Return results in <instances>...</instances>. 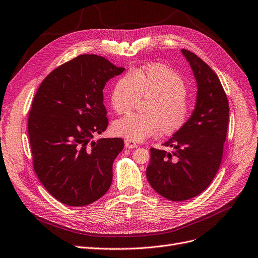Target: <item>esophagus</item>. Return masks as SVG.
<instances>
[{"label": "esophagus", "instance_id": "esophagus-1", "mask_svg": "<svg viewBox=\"0 0 258 258\" xmlns=\"http://www.w3.org/2000/svg\"><path fill=\"white\" fill-rule=\"evenodd\" d=\"M124 144H125V148L126 149H135V148H138L139 145L137 143H135L134 141L130 140V139H125L124 140Z\"/></svg>", "mask_w": 258, "mask_h": 258}]
</instances>
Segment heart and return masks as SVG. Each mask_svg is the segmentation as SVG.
<instances>
[{"label": "heart", "mask_w": 258, "mask_h": 258, "mask_svg": "<svg viewBox=\"0 0 258 258\" xmlns=\"http://www.w3.org/2000/svg\"><path fill=\"white\" fill-rule=\"evenodd\" d=\"M187 87L182 78L162 64H153L134 74L119 78L110 95V104L117 114H124L142 98L151 99L145 114H128L113 124L115 135L141 141L158 134L180 131L191 115L186 98Z\"/></svg>", "instance_id": "heart-1"}]
</instances>
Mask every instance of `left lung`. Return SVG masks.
I'll list each match as a JSON object with an SVG mask.
<instances>
[{
    "label": "left lung",
    "mask_w": 258,
    "mask_h": 258,
    "mask_svg": "<svg viewBox=\"0 0 258 258\" xmlns=\"http://www.w3.org/2000/svg\"><path fill=\"white\" fill-rule=\"evenodd\" d=\"M197 82L196 106L186 124L163 143L173 153L151 149L147 177L155 191L172 201L191 199L211 184L222 158L229 102L217 75L192 51L181 50Z\"/></svg>",
    "instance_id": "1"
}]
</instances>
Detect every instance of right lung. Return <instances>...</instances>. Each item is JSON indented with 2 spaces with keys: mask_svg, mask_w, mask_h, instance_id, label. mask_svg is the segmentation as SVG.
Instances as JSON below:
<instances>
[{
  "mask_svg": "<svg viewBox=\"0 0 258 258\" xmlns=\"http://www.w3.org/2000/svg\"><path fill=\"white\" fill-rule=\"evenodd\" d=\"M97 54H80L43 80L28 116L33 169L60 203L83 207L101 198L113 180V162L121 138L95 135L108 125L103 88L123 73Z\"/></svg>",
  "mask_w": 258,
  "mask_h": 258,
  "instance_id": "obj_1",
  "label": "right lung"
}]
</instances>
